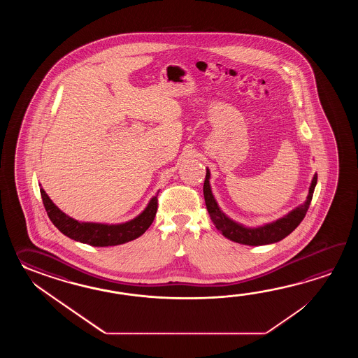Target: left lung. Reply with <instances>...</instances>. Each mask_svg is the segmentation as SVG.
Wrapping results in <instances>:
<instances>
[{"label":"left lung","mask_w":358,"mask_h":358,"mask_svg":"<svg viewBox=\"0 0 358 358\" xmlns=\"http://www.w3.org/2000/svg\"><path fill=\"white\" fill-rule=\"evenodd\" d=\"M210 170L206 169V179L203 184V196H205L206 207L210 213V217L213 220V225L217 230H220L221 234L236 243L247 244V245H264V244L276 243L289 236L290 233L297 228L303 220L306 213L311 203L313 190L317 182V174L312 178L311 185L308 189V196L303 205H299L289 213L284 215L280 219L268 222L265 225H261L257 228H248L242 224L231 220L229 216L221 211L216 199L213 197L211 185H210Z\"/></svg>","instance_id":"obj_1"}]
</instances>
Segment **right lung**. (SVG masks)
<instances>
[{
	"instance_id": "obj_1",
	"label": "right lung",
	"mask_w": 358,
	"mask_h": 358,
	"mask_svg": "<svg viewBox=\"0 0 358 358\" xmlns=\"http://www.w3.org/2000/svg\"><path fill=\"white\" fill-rule=\"evenodd\" d=\"M41 196L50 220L64 236H69L80 243L90 244L93 247L119 245L142 236L157 213V196H153L142 213L134 219L122 224H101V222H84L78 221L62 213L48 197L41 187Z\"/></svg>"
}]
</instances>
